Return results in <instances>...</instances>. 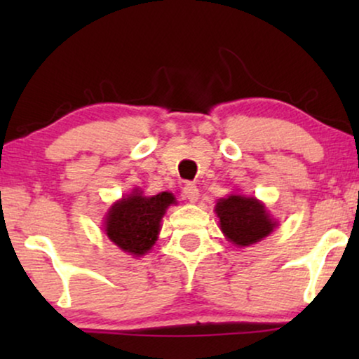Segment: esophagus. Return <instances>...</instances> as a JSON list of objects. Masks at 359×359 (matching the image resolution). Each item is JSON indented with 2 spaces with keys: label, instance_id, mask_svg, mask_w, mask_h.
Wrapping results in <instances>:
<instances>
[{
  "label": "esophagus",
  "instance_id": "1",
  "mask_svg": "<svg viewBox=\"0 0 359 359\" xmlns=\"http://www.w3.org/2000/svg\"><path fill=\"white\" fill-rule=\"evenodd\" d=\"M183 198L184 199H188L189 203H196V201L199 199V189L196 188L194 184H191V183H188L183 188Z\"/></svg>",
  "mask_w": 359,
  "mask_h": 359
}]
</instances>
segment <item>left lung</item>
I'll return each mask as SVG.
<instances>
[{"mask_svg": "<svg viewBox=\"0 0 359 359\" xmlns=\"http://www.w3.org/2000/svg\"><path fill=\"white\" fill-rule=\"evenodd\" d=\"M215 214L222 233L237 247H250L278 227V222L266 212L263 203L242 194H230L219 199Z\"/></svg>", "mask_w": 359, "mask_h": 359, "instance_id": "left-lung-1", "label": "left lung"}]
</instances>
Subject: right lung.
Segmentation results:
<instances>
[{"label": "right lung", "instance_id": "obj_1", "mask_svg": "<svg viewBox=\"0 0 359 359\" xmlns=\"http://www.w3.org/2000/svg\"><path fill=\"white\" fill-rule=\"evenodd\" d=\"M175 203L171 193L144 196L142 191L134 189L107 210L104 232L122 252L142 257L155 245L161 219L166 209Z\"/></svg>", "mask_w": 359, "mask_h": 359}]
</instances>
